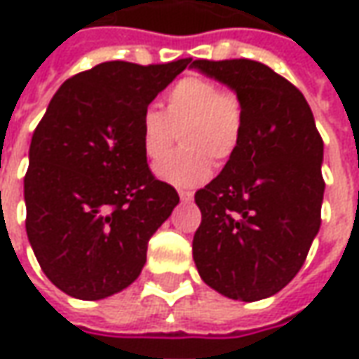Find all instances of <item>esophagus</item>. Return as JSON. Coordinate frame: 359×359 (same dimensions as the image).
I'll return each mask as SVG.
<instances>
[{
  "instance_id": "obj_1",
  "label": "esophagus",
  "mask_w": 359,
  "mask_h": 359,
  "mask_svg": "<svg viewBox=\"0 0 359 359\" xmlns=\"http://www.w3.org/2000/svg\"><path fill=\"white\" fill-rule=\"evenodd\" d=\"M180 197H182V201H191L194 194L191 191H185V189H180Z\"/></svg>"
}]
</instances>
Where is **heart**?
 I'll return each mask as SVG.
<instances>
[{"label": "heart", "instance_id": "obj_1", "mask_svg": "<svg viewBox=\"0 0 359 359\" xmlns=\"http://www.w3.org/2000/svg\"><path fill=\"white\" fill-rule=\"evenodd\" d=\"M243 104L237 93L221 88L209 76L187 74L168 90L165 112L144 108L140 116V144L156 160L169 149L182 130L184 149L154 163V174L165 184L196 187L213 174V160L225 163L239 148L243 136Z\"/></svg>", "mask_w": 359, "mask_h": 359}]
</instances>
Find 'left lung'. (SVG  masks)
I'll list each match as a JSON object with an SVG mask.
<instances>
[{
  "instance_id": "obj_1",
  "label": "left lung",
  "mask_w": 359,
  "mask_h": 359,
  "mask_svg": "<svg viewBox=\"0 0 359 359\" xmlns=\"http://www.w3.org/2000/svg\"><path fill=\"white\" fill-rule=\"evenodd\" d=\"M241 98L243 136L221 174L196 194L194 261L223 297L255 302L283 290L320 229L324 142L306 98L249 59L189 65Z\"/></svg>"
}]
</instances>
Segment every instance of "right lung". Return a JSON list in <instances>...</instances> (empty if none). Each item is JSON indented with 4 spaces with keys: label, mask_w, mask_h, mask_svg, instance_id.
<instances>
[{
    "label": "right lung",
    "mask_w": 359,
    "mask_h": 359,
    "mask_svg": "<svg viewBox=\"0 0 359 359\" xmlns=\"http://www.w3.org/2000/svg\"><path fill=\"white\" fill-rule=\"evenodd\" d=\"M189 62H100L61 84L33 132L25 229L43 273L69 297L100 300L132 285L180 203L146 163L140 116Z\"/></svg>",
    "instance_id": "obj_1"
}]
</instances>
